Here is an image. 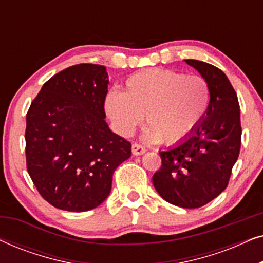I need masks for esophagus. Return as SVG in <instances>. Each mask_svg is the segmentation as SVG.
I'll use <instances>...</instances> for the list:
<instances>
[{
	"label": "esophagus",
	"instance_id": "esophagus-1",
	"mask_svg": "<svg viewBox=\"0 0 263 263\" xmlns=\"http://www.w3.org/2000/svg\"><path fill=\"white\" fill-rule=\"evenodd\" d=\"M132 152L133 154H135V156H140V154H143L146 152V148L142 145H140V143L134 142L132 145Z\"/></svg>",
	"mask_w": 263,
	"mask_h": 263
}]
</instances>
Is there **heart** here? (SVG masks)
I'll list each match as a JSON object with an SVG mask.
<instances>
[{
	"instance_id": "1",
	"label": "heart",
	"mask_w": 263,
	"mask_h": 263,
	"mask_svg": "<svg viewBox=\"0 0 263 263\" xmlns=\"http://www.w3.org/2000/svg\"><path fill=\"white\" fill-rule=\"evenodd\" d=\"M208 104L210 88L203 78L149 69L127 79L123 92L107 93L104 106L122 135H133L146 115V141L175 145L192 134Z\"/></svg>"
}]
</instances>
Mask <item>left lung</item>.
Masks as SVG:
<instances>
[{"label":"left lung","mask_w":263,"mask_h":263,"mask_svg":"<svg viewBox=\"0 0 263 263\" xmlns=\"http://www.w3.org/2000/svg\"><path fill=\"white\" fill-rule=\"evenodd\" d=\"M185 62L206 80L210 104L202 121L188 138L159 152L161 166L152 181L168 203L199 208L228 186L239 156L242 125L238 98L228 77L219 68L202 61Z\"/></svg>","instance_id":"8db88e82"}]
</instances>
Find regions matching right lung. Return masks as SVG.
<instances>
[{"mask_svg": "<svg viewBox=\"0 0 263 263\" xmlns=\"http://www.w3.org/2000/svg\"><path fill=\"white\" fill-rule=\"evenodd\" d=\"M106 68L71 66L43 85L26 115V166L44 200L59 210L85 212L109 196L114 172L132 143L105 122Z\"/></svg>", "mask_w": 263, "mask_h": 263, "instance_id": "obj_1", "label": "right lung"}]
</instances>
